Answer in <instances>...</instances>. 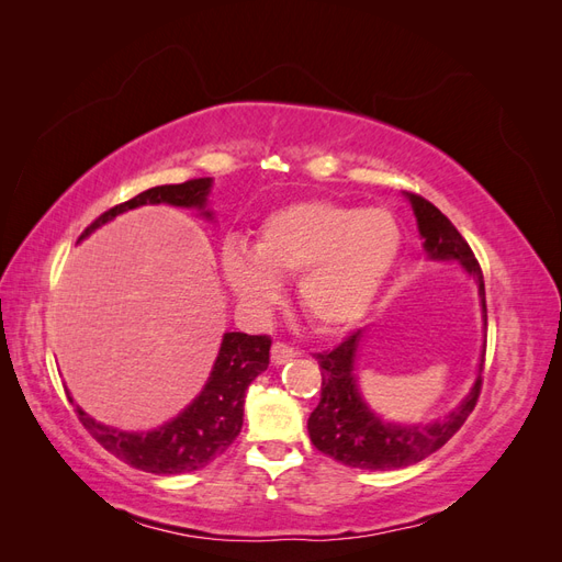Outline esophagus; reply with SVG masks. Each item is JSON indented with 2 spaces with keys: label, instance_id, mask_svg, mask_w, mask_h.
Listing matches in <instances>:
<instances>
[{
  "label": "esophagus",
  "instance_id": "obj_1",
  "mask_svg": "<svg viewBox=\"0 0 562 562\" xmlns=\"http://www.w3.org/2000/svg\"><path fill=\"white\" fill-rule=\"evenodd\" d=\"M295 356H297V351L293 347H288L285 342L271 345V363H274V366H283L288 361H293Z\"/></svg>",
  "mask_w": 562,
  "mask_h": 562
}]
</instances>
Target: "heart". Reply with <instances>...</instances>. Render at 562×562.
Segmentation results:
<instances>
[{
	"instance_id": "obj_1",
	"label": "heart",
	"mask_w": 562,
	"mask_h": 562,
	"mask_svg": "<svg viewBox=\"0 0 562 562\" xmlns=\"http://www.w3.org/2000/svg\"><path fill=\"white\" fill-rule=\"evenodd\" d=\"M403 248L398 220L330 199L295 201L271 213L248 252L223 250V274L250 307H269L277 281L297 274L295 295L312 326L326 333L359 323L389 281Z\"/></svg>"
}]
</instances>
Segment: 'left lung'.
Masks as SVG:
<instances>
[{"label": "left lung", "mask_w": 562, "mask_h": 562, "mask_svg": "<svg viewBox=\"0 0 562 562\" xmlns=\"http://www.w3.org/2000/svg\"><path fill=\"white\" fill-rule=\"evenodd\" d=\"M405 196L413 203L417 227L424 239V250L429 252V258L459 260V265L469 271V277H473L475 285H479L483 318L487 326L483 271L473 250L464 241V236L457 232V227L431 201L413 192ZM361 337L363 330H356L347 335L335 349L314 353L323 382L321 401L307 422L312 443L323 454H328L351 469L391 471L417 464L424 457L443 448L473 413L483 386L481 372L485 366V349L481 356L475 384L471 386L469 396L450 415L429 424H391L375 417V413H370V407L359 394V386H356L353 356L356 349H359Z\"/></svg>", "instance_id": "8db88e82"}]
</instances>
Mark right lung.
Wrapping results in <instances>:
<instances>
[{
  "mask_svg": "<svg viewBox=\"0 0 562 562\" xmlns=\"http://www.w3.org/2000/svg\"><path fill=\"white\" fill-rule=\"evenodd\" d=\"M211 178H194L180 184H161L140 192L119 206L105 211L81 232L79 241L89 236L108 220L119 213L145 206V203H171L182 209H199L211 217L206 209V196L211 190ZM269 335L225 333L223 347L215 359L213 372L201 394L184 407V411L166 422L164 427L145 434L119 431L105 427L75 405L79 422L108 452L147 473H190L206 467L217 454H223L241 431L244 424V396L248 384L269 366ZM72 401V396H67Z\"/></svg>",
  "mask_w": 562,
  "mask_h": 562,
  "instance_id": "obj_1",
  "label": "right lung"
}]
</instances>
